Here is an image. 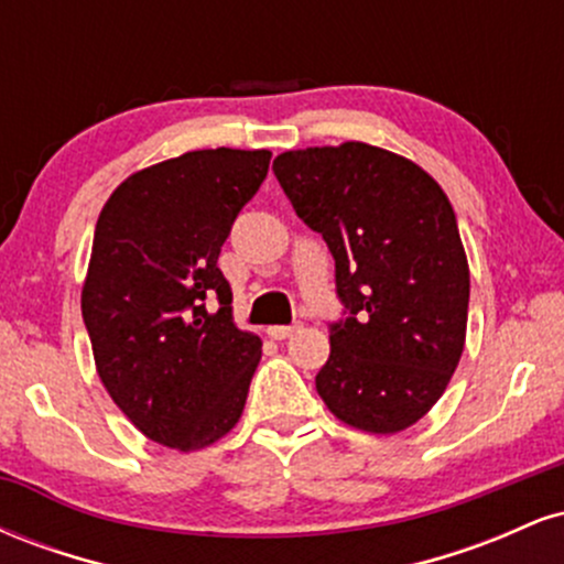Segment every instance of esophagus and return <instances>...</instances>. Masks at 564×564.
<instances>
[{"mask_svg": "<svg viewBox=\"0 0 564 564\" xmlns=\"http://www.w3.org/2000/svg\"><path fill=\"white\" fill-rule=\"evenodd\" d=\"M296 328H300V326H270L268 328V336H270V339L281 341V339H289V336L294 334Z\"/></svg>", "mask_w": 564, "mask_h": 564, "instance_id": "esophagus-1", "label": "esophagus"}]
</instances>
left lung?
<instances>
[{"label": "left lung", "mask_w": 564, "mask_h": 564, "mask_svg": "<svg viewBox=\"0 0 564 564\" xmlns=\"http://www.w3.org/2000/svg\"><path fill=\"white\" fill-rule=\"evenodd\" d=\"M273 172L332 249L349 310L315 390L347 426L398 435L443 398L467 341L469 262L451 200L411 159L358 140L286 151Z\"/></svg>", "instance_id": "1"}]
</instances>
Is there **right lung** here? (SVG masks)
Wrapping results in <instances>:
<instances>
[{
    "label": "right lung",
    "mask_w": 564,
    "mask_h": 564,
    "mask_svg": "<svg viewBox=\"0 0 564 564\" xmlns=\"http://www.w3.org/2000/svg\"><path fill=\"white\" fill-rule=\"evenodd\" d=\"M270 156L209 148L159 161L129 174L97 217L82 286L97 377L142 435L172 451L228 435L260 366L262 341L232 321L217 257Z\"/></svg>",
    "instance_id": "add662e5"
}]
</instances>
